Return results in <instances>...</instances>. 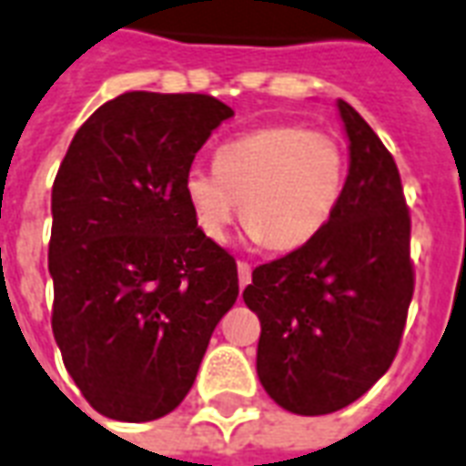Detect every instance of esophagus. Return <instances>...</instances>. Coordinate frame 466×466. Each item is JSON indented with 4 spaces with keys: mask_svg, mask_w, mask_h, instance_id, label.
Masks as SVG:
<instances>
[{
    "mask_svg": "<svg viewBox=\"0 0 466 466\" xmlns=\"http://www.w3.org/2000/svg\"><path fill=\"white\" fill-rule=\"evenodd\" d=\"M237 271H239V286L244 289V286L251 281V267L247 261H239V264H237Z\"/></svg>",
    "mask_w": 466,
    "mask_h": 466,
    "instance_id": "esophagus-1",
    "label": "esophagus"
}]
</instances>
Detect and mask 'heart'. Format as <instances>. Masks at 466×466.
I'll return each instance as SVG.
<instances>
[{"mask_svg":"<svg viewBox=\"0 0 466 466\" xmlns=\"http://www.w3.org/2000/svg\"><path fill=\"white\" fill-rule=\"evenodd\" d=\"M346 175L340 137L303 123H274L219 146L215 170L189 167L182 192L207 239H224L242 209L244 224L264 247L294 251L336 215Z\"/></svg>","mask_w":466,"mask_h":466,"instance_id":"heart-1","label":"heart"}]
</instances>
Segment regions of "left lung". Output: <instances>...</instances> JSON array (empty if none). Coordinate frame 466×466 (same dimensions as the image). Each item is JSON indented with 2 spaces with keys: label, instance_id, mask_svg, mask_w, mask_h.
I'll list each match as a JSON object with an SVG mask.
<instances>
[{
  "label": "left lung",
  "instance_id": "left-lung-1",
  "mask_svg": "<svg viewBox=\"0 0 466 466\" xmlns=\"http://www.w3.org/2000/svg\"><path fill=\"white\" fill-rule=\"evenodd\" d=\"M350 170L326 229L251 271L244 301L261 320L257 373L296 415L356 402L398 356L415 291L410 209L398 165L346 101Z\"/></svg>",
  "mask_w": 466,
  "mask_h": 466
}]
</instances>
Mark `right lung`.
I'll list each match as a JSON object with an SVG mask.
<instances>
[{"mask_svg":"<svg viewBox=\"0 0 466 466\" xmlns=\"http://www.w3.org/2000/svg\"><path fill=\"white\" fill-rule=\"evenodd\" d=\"M234 110L205 93L127 91L78 127L51 189V329L96 412L147 422L180 405L237 261L199 232L182 177Z\"/></svg>","mask_w":466,"mask_h":466,"instance_id":"1","label":"right lung"}]
</instances>
